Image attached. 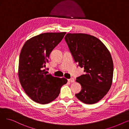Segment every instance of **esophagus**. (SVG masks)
Returning <instances> with one entry per match:
<instances>
[{
    "instance_id": "1",
    "label": "esophagus",
    "mask_w": 129,
    "mask_h": 129,
    "mask_svg": "<svg viewBox=\"0 0 129 129\" xmlns=\"http://www.w3.org/2000/svg\"><path fill=\"white\" fill-rule=\"evenodd\" d=\"M68 80L70 82H74V79L73 78H71L70 79H69Z\"/></svg>"
}]
</instances>
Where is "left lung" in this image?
<instances>
[{
	"mask_svg": "<svg viewBox=\"0 0 129 129\" xmlns=\"http://www.w3.org/2000/svg\"><path fill=\"white\" fill-rule=\"evenodd\" d=\"M65 41L75 62L85 74L76 78L82 90L76 97L86 104L97 103L110 89L113 64L111 54L98 38L84 33H67Z\"/></svg>",
	"mask_w": 129,
	"mask_h": 129,
	"instance_id": "1",
	"label": "left lung"
}]
</instances>
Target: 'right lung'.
Returning <instances> with one entry per match:
<instances>
[{
	"label": "right lung",
	"mask_w": 129,
	"mask_h": 129,
	"mask_svg": "<svg viewBox=\"0 0 129 129\" xmlns=\"http://www.w3.org/2000/svg\"><path fill=\"white\" fill-rule=\"evenodd\" d=\"M66 32L44 33L27 40L20 54L18 76L25 92L32 100L47 104L59 95L65 78L47 74L46 63L52 50L64 38Z\"/></svg>",
	"instance_id": "right-lung-1"
}]
</instances>
